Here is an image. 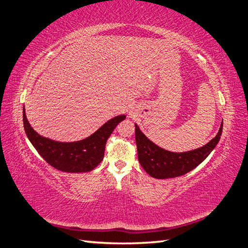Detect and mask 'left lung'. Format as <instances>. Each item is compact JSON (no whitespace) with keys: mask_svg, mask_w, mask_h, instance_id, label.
Here are the masks:
<instances>
[{"mask_svg":"<svg viewBox=\"0 0 248 248\" xmlns=\"http://www.w3.org/2000/svg\"><path fill=\"white\" fill-rule=\"evenodd\" d=\"M222 130L223 123L217 135L206 145L190 152L173 153L163 150L148 140L140 130L139 126L136 124V143L138 148L139 162L145 172L154 178L166 179L178 177L190 172L205 160L217 146L222 136Z\"/></svg>","mask_w":248,"mask_h":248,"instance_id":"left-lung-1","label":"left lung"}]
</instances>
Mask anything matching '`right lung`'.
Listing matches in <instances>:
<instances>
[{
  "mask_svg": "<svg viewBox=\"0 0 248 248\" xmlns=\"http://www.w3.org/2000/svg\"><path fill=\"white\" fill-rule=\"evenodd\" d=\"M118 115L88 138L76 142H58L38 135L31 127L23 108V125L27 138L39 153V155L52 166L62 172H90L101 163L105 153V145L117 125L125 119Z\"/></svg>",
  "mask_w": 248,
  "mask_h": 248,
  "instance_id": "right-lung-1",
  "label": "right lung"
}]
</instances>
